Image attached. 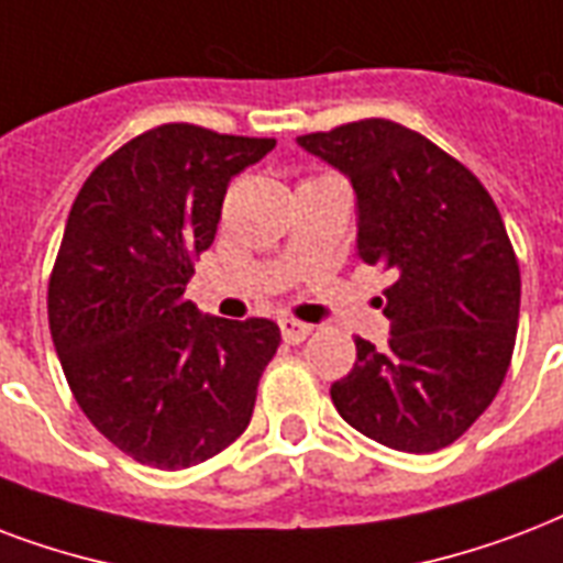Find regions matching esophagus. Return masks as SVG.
<instances>
[{"instance_id": "1", "label": "esophagus", "mask_w": 563, "mask_h": 563, "mask_svg": "<svg viewBox=\"0 0 563 563\" xmlns=\"http://www.w3.org/2000/svg\"><path fill=\"white\" fill-rule=\"evenodd\" d=\"M280 333L289 345H298V342H303V339L310 336L312 324H303V321L295 319H280Z\"/></svg>"}]
</instances>
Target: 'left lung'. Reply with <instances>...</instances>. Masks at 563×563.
I'll use <instances>...</instances> for the list:
<instances>
[{"label": "left lung", "instance_id": "8db88e82", "mask_svg": "<svg viewBox=\"0 0 563 563\" xmlns=\"http://www.w3.org/2000/svg\"><path fill=\"white\" fill-rule=\"evenodd\" d=\"M298 144L357 195V253L393 272L389 339H354L339 416L398 452L454 443L499 393L520 321V265L487 188L413 129L357 120Z\"/></svg>", "mask_w": 563, "mask_h": 563}]
</instances>
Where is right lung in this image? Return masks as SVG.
I'll return each mask as SVG.
<instances>
[{
    "mask_svg": "<svg viewBox=\"0 0 563 563\" xmlns=\"http://www.w3.org/2000/svg\"><path fill=\"white\" fill-rule=\"evenodd\" d=\"M274 139L165 123L111 153L73 200L49 277V330L73 396L120 452L186 470L242 437L280 345L268 319L186 300L227 186Z\"/></svg>",
    "mask_w": 563,
    "mask_h": 563,
    "instance_id": "obj_1",
    "label": "right lung"
}]
</instances>
